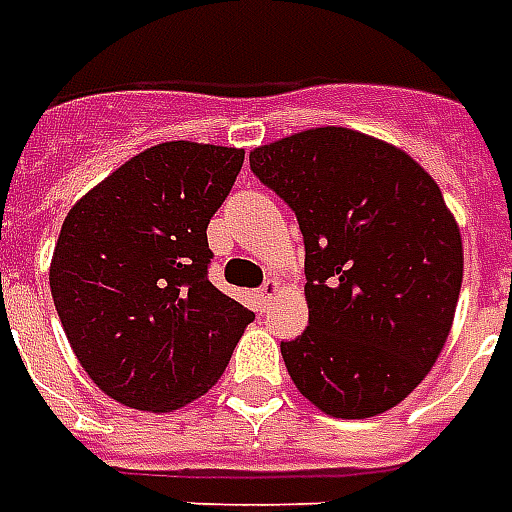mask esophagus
Returning <instances> with one entry per match:
<instances>
[{"instance_id": "1", "label": "esophagus", "mask_w": 512, "mask_h": 512, "mask_svg": "<svg viewBox=\"0 0 512 512\" xmlns=\"http://www.w3.org/2000/svg\"><path fill=\"white\" fill-rule=\"evenodd\" d=\"M280 280H267V283H264V286L259 288V291H256V299H259V305L261 307H267V305H272V302H275V297H278L280 294Z\"/></svg>"}]
</instances>
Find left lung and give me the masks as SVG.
<instances>
[{"label":"left lung","instance_id":"1","mask_svg":"<svg viewBox=\"0 0 512 512\" xmlns=\"http://www.w3.org/2000/svg\"><path fill=\"white\" fill-rule=\"evenodd\" d=\"M305 237L307 329L280 343L321 413L372 418L426 378L459 302L464 251L443 191L397 145L318 126L251 151Z\"/></svg>","mask_w":512,"mask_h":512}]
</instances>
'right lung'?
Wrapping results in <instances>:
<instances>
[{
    "mask_svg": "<svg viewBox=\"0 0 512 512\" xmlns=\"http://www.w3.org/2000/svg\"><path fill=\"white\" fill-rule=\"evenodd\" d=\"M245 151L161 142L78 199L51 259L72 351L107 397L172 413L218 383L253 313L207 280V224Z\"/></svg>",
    "mask_w": 512,
    "mask_h": 512,
    "instance_id": "add662e5",
    "label": "right lung"
}]
</instances>
